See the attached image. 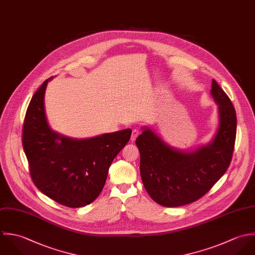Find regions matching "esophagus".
<instances>
[{
  "mask_svg": "<svg viewBox=\"0 0 255 255\" xmlns=\"http://www.w3.org/2000/svg\"><path fill=\"white\" fill-rule=\"evenodd\" d=\"M139 134H140V131L138 129H133L132 130V134H131V141L134 142Z\"/></svg>",
  "mask_w": 255,
  "mask_h": 255,
  "instance_id": "34e87169",
  "label": "esophagus"
}]
</instances>
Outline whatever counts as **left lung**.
I'll return each mask as SVG.
<instances>
[{
  "instance_id": "left-lung-1",
  "label": "left lung",
  "mask_w": 255,
  "mask_h": 255,
  "mask_svg": "<svg viewBox=\"0 0 255 255\" xmlns=\"http://www.w3.org/2000/svg\"><path fill=\"white\" fill-rule=\"evenodd\" d=\"M210 93L218 104L219 123L209 143L191 151L179 150L146 126L136 139L144 186L153 201L161 206L179 207L198 200L231 163L237 134L236 110L215 80Z\"/></svg>"
}]
</instances>
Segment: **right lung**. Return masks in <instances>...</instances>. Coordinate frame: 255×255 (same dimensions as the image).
<instances>
[{
  "label": "right lung",
  "mask_w": 255,
  "mask_h": 255,
  "mask_svg": "<svg viewBox=\"0 0 255 255\" xmlns=\"http://www.w3.org/2000/svg\"><path fill=\"white\" fill-rule=\"evenodd\" d=\"M46 80L26 110L22 145L36 187L57 203L80 208L101 194L108 169L128 143L131 129L86 139L64 136L50 127L44 105Z\"/></svg>",
  "instance_id": "right-lung-1"
}]
</instances>
